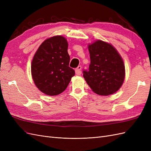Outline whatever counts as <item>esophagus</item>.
<instances>
[{
	"label": "esophagus",
	"instance_id": "34e87169",
	"mask_svg": "<svg viewBox=\"0 0 151 151\" xmlns=\"http://www.w3.org/2000/svg\"><path fill=\"white\" fill-rule=\"evenodd\" d=\"M81 68H82V67L81 65H79L76 68L75 72H76V75H81Z\"/></svg>",
	"mask_w": 151,
	"mask_h": 151
}]
</instances>
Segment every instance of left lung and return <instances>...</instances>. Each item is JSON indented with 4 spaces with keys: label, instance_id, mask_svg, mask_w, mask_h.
<instances>
[{
    "label": "left lung",
    "instance_id": "left-lung-1",
    "mask_svg": "<svg viewBox=\"0 0 151 151\" xmlns=\"http://www.w3.org/2000/svg\"><path fill=\"white\" fill-rule=\"evenodd\" d=\"M91 63L83 77L95 93L107 96L120 88L125 79V66L119 53L110 44L98 40L89 45Z\"/></svg>",
    "mask_w": 151,
    "mask_h": 151
}]
</instances>
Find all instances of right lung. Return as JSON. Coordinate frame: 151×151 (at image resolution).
I'll return each instance as SVG.
<instances>
[{
  "mask_svg": "<svg viewBox=\"0 0 151 151\" xmlns=\"http://www.w3.org/2000/svg\"><path fill=\"white\" fill-rule=\"evenodd\" d=\"M68 43L61 36L48 38L40 45L31 63V74L36 87L49 96L62 93L75 71L68 65Z\"/></svg>",
  "mask_w": 151,
  "mask_h": 151,
  "instance_id": "right-lung-1",
  "label": "right lung"
}]
</instances>
